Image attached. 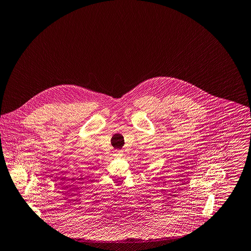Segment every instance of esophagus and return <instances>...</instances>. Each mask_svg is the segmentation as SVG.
I'll return each instance as SVG.
<instances>
[{
	"mask_svg": "<svg viewBox=\"0 0 251 251\" xmlns=\"http://www.w3.org/2000/svg\"><path fill=\"white\" fill-rule=\"evenodd\" d=\"M115 155L119 157L123 156V151H115Z\"/></svg>",
	"mask_w": 251,
	"mask_h": 251,
	"instance_id": "34e87169",
	"label": "esophagus"
}]
</instances>
